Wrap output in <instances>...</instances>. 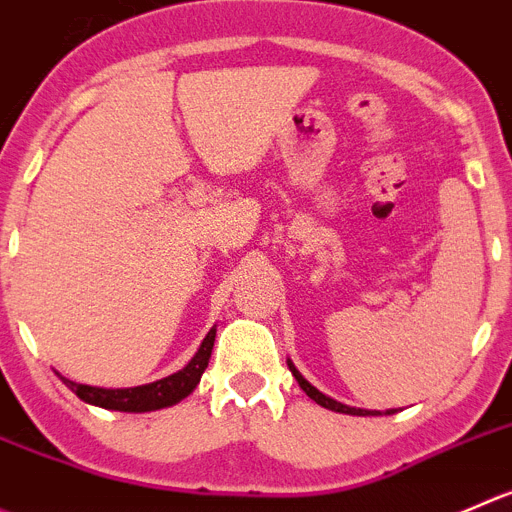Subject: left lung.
Masks as SVG:
<instances>
[{
    "label": "left lung",
    "mask_w": 512,
    "mask_h": 512,
    "mask_svg": "<svg viewBox=\"0 0 512 512\" xmlns=\"http://www.w3.org/2000/svg\"><path fill=\"white\" fill-rule=\"evenodd\" d=\"M289 369H291V374H294L296 377V382H299V387L304 389L306 394H309L311 399H314L316 405H321V407H326V410H332V412H342V415H377V412H369V410H357V407H347V405H342V402H337V399H332V397H326V394H321L319 389L316 387H311L309 382H306L304 377H301L299 374V369L294 367V364L289 362Z\"/></svg>",
    "instance_id": "left-lung-1"
}]
</instances>
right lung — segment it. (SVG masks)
Instances as JSON below:
<instances>
[{"mask_svg":"<svg viewBox=\"0 0 512 512\" xmlns=\"http://www.w3.org/2000/svg\"><path fill=\"white\" fill-rule=\"evenodd\" d=\"M213 342H216V329L206 334V339L201 342V349L196 352V357L180 369V372L170 374V377L158 379L153 384H143V387H130V389H102V387H90V384H77L65 379L67 387L87 402V405L105 407V410H118V412H150V410H163V407L175 405L183 397L196 389V384L201 382V374L206 372L208 359H211Z\"/></svg>","mask_w":512,"mask_h":512,"instance_id":"right-lung-1","label":"right lung"}]
</instances>
